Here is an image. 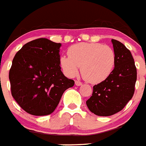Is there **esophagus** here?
<instances>
[{
    "mask_svg": "<svg viewBox=\"0 0 146 146\" xmlns=\"http://www.w3.org/2000/svg\"><path fill=\"white\" fill-rule=\"evenodd\" d=\"M75 84H76L77 86H80V85H82V83L80 82V81H79V80H75Z\"/></svg>",
    "mask_w": 146,
    "mask_h": 146,
    "instance_id": "34e87169",
    "label": "esophagus"
}]
</instances>
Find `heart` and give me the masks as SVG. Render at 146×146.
Wrapping results in <instances>:
<instances>
[{"instance_id":"b5f03b06","label":"heart","mask_w":146,"mask_h":146,"mask_svg":"<svg viewBox=\"0 0 146 146\" xmlns=\"http://www.w3.org/2000/svg\"><path fill=\"white\" fill-rule=\"evenodd\" d=\"M68 54L60 57V66L66 75L75 76L80 66L84 79L92 84L108 78L115 68V51L108 45L80 43L69 47Z\"/></svg>"}]
</instances>
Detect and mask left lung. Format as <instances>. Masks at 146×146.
<instances>
[{
    "label": "left lung",
    "mask_w": 146,
    "mask_h": 146,
    "mask_svg": "<svg viewBox=\"0 0 146 146\" xmlns=\"http://www.w3.org/2000/svg\"><path fill=\"white\" fill-rule=\"evenodd\" d=\"M115 65L108 78L93 86V94L86 103L98 116H110L123 109L135 91L136 68L130 51L122 43L111 39Z\"/></svg>",
    "instance_id": "obj_1"
}]
</instances>
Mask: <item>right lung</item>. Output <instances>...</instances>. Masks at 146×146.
Returning a JSON list of instances; mask_svg holds the SVG:
<instances>
[{
	"label": "right lung",
	"instance_id": "right-lung-1",
	"mask_svg": "<svg viewBox=\"0 0 146 146\" xmlns=\"http://www.w3.org/2000/svg\"><path fill=\"white\" fill-rule=\"evenodd\" d=\"M60 43L38 38L25 44L15 55L9 72L13 97L30 115H50L66 90L74 86L61 71Z\"/></svg>",
	"mask_w": 146,
	"mask_h": 146
}]
</instances>
